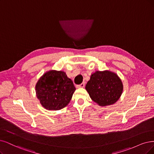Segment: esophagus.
Returning <instances> with one entry per match:
<instances>
[{
	"label": "esophagus",
	"mask_w": 154,
	"mask_h": 154,
	"mask_svg": "<svg viewBox=\"0 0 154 154\" xmlns=\"http://www.w3.org/2000/svg\"><path fill=\"white\" fill-rule=\"evenodd\" d=\"M84 86H85V83L83 82V83H82V84H81L77 85V88H84Z\"/></svg>",
	"instance_id": "34e87169"
}]
</instances>
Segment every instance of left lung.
I'll use <instances>...</instances> for the list:
<instances>
[{
    "label": "left lung",
    "instance_id": "8db88e82",
    "mask_svg": "<svg viewBox=\"0 0 154 154\" xmlns=\"http://www.w3.org/2000/svg\"><path fill=\"white\" fill-rule=\"evenodd\" d=\"M91 98L100 106L110 105L119 99L123 91L122 81L110 71H96L86 85Z\"/></svg>",
    "mask_w": 154,
    "mask_h": 154
}]
</instances>
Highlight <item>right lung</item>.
Masks as SVG:
<instances>
[{
    "label": "right lung",
    "instance_id": "1",
    "mask_svg": "<svg viewBox=\"0 0 154 154\" xmlns=\"http://www.w3.org/2000/svg\"><path fill=\"white\" fill-rule=\"evenodd\" d=\"M75 88L63 71L50 70L39 79L35 86L37 97L45 109H63L72 99Z\"/></svg>",
    "mask_w": 154,
    "mask_h": 154
}]
</instances>
